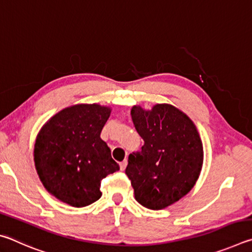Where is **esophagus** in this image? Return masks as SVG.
<instances>
[{"label":"esophagus","mask_w":252,"mask_h":252,"mask_svg":"<svg viewBox=\"0 0 252 252\" xmlns=\"http://www.w3.org/2000/svg\"><path fill=\"white\" fill-rule=\"evenodd\" d=\"M126 165H127V161L126 160L121 162V163H120V169L122 170V171H125L126 168Z\"/></svg>","instance_id":"1"}]
</instances>
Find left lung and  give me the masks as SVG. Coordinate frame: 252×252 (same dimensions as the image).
Returning <instances> with one entry per match:
<instances>
[{"label":"left lung","mask_w":252,"mask_h":252,"mask_svg":"<svg viewBox=\"0 0 252 252\" xmlns=\"http://www.w3.org/2000/svg\"><path fill=\"white\" fill-rule=\"evenodd\" d=\"M131 117L144 146L129 156L126 173L136 201L161 210L194 187L203 164L202 141L193 121L172 104L133 105Z\"/></svg>","instance_id":"left-lung-1"}]
</instances>
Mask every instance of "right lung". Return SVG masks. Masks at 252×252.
<instances>
[{"label":"right lung","instance_id":"obj_1","mask_svg":"<svg viewBox=\"0 0 252 252\" xmlns=\"http://www.w3.org/2000/svg\"><path fill=\"white\" fill-rule=\"evenodd\" d=\"M111 106L80 103L46 121L34 144V165L50 194L69 206H89L102 195L101 180L120 167L101 139Z\"/></svg>","mask_w":252,"mask_h":252}]
</instances>
